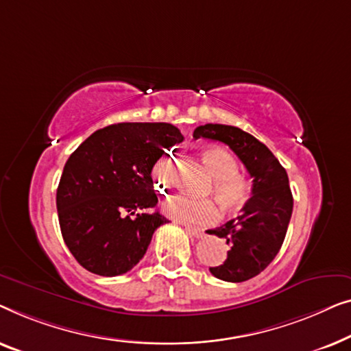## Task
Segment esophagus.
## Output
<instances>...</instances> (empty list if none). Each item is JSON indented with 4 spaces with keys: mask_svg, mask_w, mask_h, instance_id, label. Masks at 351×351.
I'll list each match as a JSON object with an SVG mask.
<instances>
[{
    "mask_svg": "<svg viewBox=\"0 0 351 351\" xmlns=\"http://www.w3.org/2000/svg\"><path fill=\"white\" fill-rule=\"evenodd\" d=\"M186 232L192 237H195V239H200L202 235H204V230L199 229V227H192V226H186Z\"/></svg>",
    "mask_w": 351,
    "mask_h": 351,
    "instance_id": "esophagus-1",
    "label": "esophagus"
}]
</instances>
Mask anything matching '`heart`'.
I'll list each match as a JSON object with an SVG mask.
<instances>
[{"instance_id": "obj_1", "label": "heart", "mask_w": 351, "mask_h": 351, "mask_svg": "<svg viewBox=\"0 0 351 351\" xmlns=\"http://www.w3.org/2000/svg\"><path fill=\"white\" fill-rule=\"evenodd\" d=\"M202 159L206 170L213 176V184L208 194L213 195L221 208L229 213L239 211L248 204L251 197V181L240 175L235 157L224 147L210 146L202 151ZM152 176L160 191H169L175 181L173 160L170 156L160 157L152 169ZM164 211L171 218L194 224L215 223L219 218V210L213 200H192L189 197L176 195L167 200Z\"/></svg>"}]
</instances>
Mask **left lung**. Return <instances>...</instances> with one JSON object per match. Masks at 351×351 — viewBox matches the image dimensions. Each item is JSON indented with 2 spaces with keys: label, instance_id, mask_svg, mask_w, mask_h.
<instances>
[{
  "label": "left lung",
  "instance_id": "8db88e82",
  "mask_svg": "<svg viewBox=\"0 0 351 351\" xmlns=\"http://www.w3.org/2000/svg\"><path fill=\"white\" fill-rule=\"evenodd\" d=\"M194 138L224 143L253 178L251 197L241 215L206 230L224 239L229 246L224 263L210 267V272L230 283L246 281L263 272L283 245L293 215L288 173L264 143L239 127L205 124L195 128Z\"/></svg>",
  "mask_w": 351,
  "mask_h": 351
}]
</instances>
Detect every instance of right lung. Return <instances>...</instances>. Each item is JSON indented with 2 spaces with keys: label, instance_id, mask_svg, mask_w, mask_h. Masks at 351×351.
Masks as SVG:
<instances>
[{
  "label": "right lung",
  "instance_id": "1",
  "mask_svg": "<svg viewBox=\"0 0 351 351\" xmlns=\"http://www.w3.org/2000/svg\"><path fill=\"white\" fill-rule=\"evenodd\" d=\"M181 132L165 122H122L93 132L66 160L57 189L62 237L88 272L116 276L145 256L157 227L151 171Z\"/></svg>",
  "mask_w": 351,
  "mask_h": 351
}]
</instances>
